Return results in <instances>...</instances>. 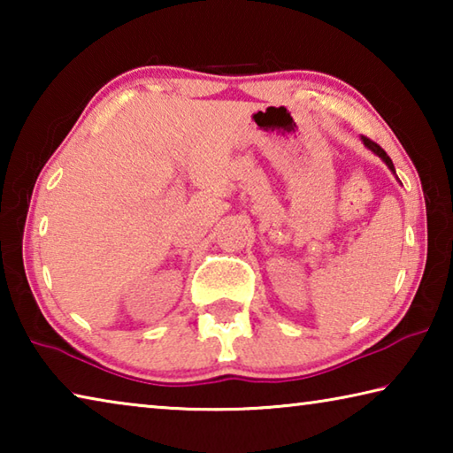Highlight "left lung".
Here are the masks:
<instances>
[{"label":"left lung","instance_id":"1","mask_svg":"<svg viewBox=\"0 0 453 453\" xmlns=\"http://www.w3.org/2000/svg\"><path fill=\"white\" fill-rule=\"evenodd\" d=\"M362 142H364V145H365V148H367V150H372V151L375 153V156H380V157L383 159V162H386V165L389 167V170H392V172L395 173V167H394V162H392V159H389V156H388V153H386V151H383V150L380 148V145H378V143H375V142H372V140H370V137H365V135H362Z\"/></svg>","mask_w":453,"mask_h":453}]
</instances>
